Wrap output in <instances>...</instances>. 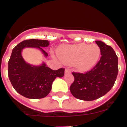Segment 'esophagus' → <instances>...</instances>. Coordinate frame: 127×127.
Returning <instances> with one entry per match:
<instances>
[{"label":"esophagus","instance_id":"34e87169","mask_svg":"<svg viewBox=\"0 0 127 127\" xmlns=\"http://www.w3.org/2000/svg\"><path fill=\"white\" fill-rule=\"evenodd\" d=\"M71 70L69 69H68V68H66V69H65V73H66V74H67V73H71Z\"/></svg>","mask_w":127,"mask_h":127}]
</instances>
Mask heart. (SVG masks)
I'll list each match as a JSON object with an SVG mask.
<instances>
[{"label": "heart", "instance_id": "1", "mask_svg": "<svg viewBox=\"0 0 127 127\" xmlns=\"http://www.w3.org/2000/svg\"><path fill=\"white\" fill-rule=\"evenodd\" d=\"M58 55L63 61L74 65L78 71H87L96 64L101 55L100 47L96 44L66 45L59 51Z\"/></svg>", "mask_w": 127, "mask_h": 127}]
</instances>
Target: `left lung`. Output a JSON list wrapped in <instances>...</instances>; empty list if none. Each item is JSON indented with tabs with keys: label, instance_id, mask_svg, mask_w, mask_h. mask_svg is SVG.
<instances>
[{
	"label": "left lung",
	"instance_id": "8db88e82",
	"mask_svg": "<svg viewBox=\"0 0 127 127\" xmlns=\"http://www.w3.org/2000/svg\"><path fill=\"white\" fill-rule=\"evenodd\" d=\"M101 49L100 60L85 73L72 72L74 80L70 91L75 97L93 101L106 95L114 85L118 73V58L110 45L96 41Z\"/></svg>",
	"mask_w": 127,
	"mask_h": 127
}]
</instances>
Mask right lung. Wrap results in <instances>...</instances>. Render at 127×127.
<instances>
[{"label": "right lung", "instance_id": "obj_1", "mask_svg": "<svg viewBox=\"0 0 127 127\" xmlns=\"http://www.w3.org/2000/svg\"><path fill=\"white\" fill-rule=\"evenodd\" d=\"M49 45L47 40L30 39L19 43L12 51L8 62V77L15 91L22 96L30 99L43 98L50 93L55 79L64 75V68L55 71L45 64L32 66L27 64L22 56V50L24 47L38 48L47 56L48 54L42 47Z\"/></svg>", "mask_w": 127, "mask_h": 127}]
</instances>
